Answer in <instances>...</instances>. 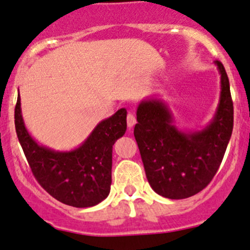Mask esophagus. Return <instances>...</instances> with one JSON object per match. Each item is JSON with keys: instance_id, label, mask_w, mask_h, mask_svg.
Listing matches in <instances>:
<instances>
[{"instance_id": "1", "label": "esophagus", "mask_w": 250, "mask_h": 250, "mask_svg": "<svg viewBox=\"0 0 250 250\" xmlns=\"http://www.w3.org/2000/svg\"><path fill=\"white\" fill-rule=\"evenodd\" d=\"M126 120H127V126H128V128L133 127L134 124H136V123H137L136 116H134L133 113H131V112H128L127 118H126Z\"/></svg>"}]
</instances>
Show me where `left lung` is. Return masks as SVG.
I'll use <instances>...</instances> for the list:
<instances>
[{"label":"left lung","mask_w":250,"mask_h":250,"mask_svg":"<svg viewBox=\"0 0 250 250\" xmlns=\"http://www.w3.org/2000/svg\"><path fill=\"white\" fill-rule=\"evenodd\" d=\"M221 74V95L211 122L202 131L182 132L159 99L143 100L137 108L134 138L146 178L158 195L182 200L196 195L214 178L230 140L234 125L230 86L226 69L216 60Z\"/></svg>","instance_id":"1"}]
</instances>
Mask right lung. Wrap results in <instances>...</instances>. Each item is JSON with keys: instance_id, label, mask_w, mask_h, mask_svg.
<instances>
[{"instance_id": "add662e5", "label": "right lung", "mask_w": 250, "mask_h": 250, "mask_svg": "<svg viewBox=\"0 0 250 250\" xmlns=\"http://www.w3.org/2000/svg\"><path fill=\"white\" fill-rule=\"evenodd\" d=\"M126 113L125 108H120L95 126L79 147L60 152L39 145L28 133L19 94L16 134L39 184L55 200L75 208H88L105 200L112 183V147L124 136Z\"/></svg>"}]
</instances>
